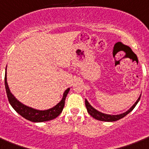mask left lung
Masks as SVG:
<instances>
[{"label": "left lung", "instance_id": "left-lung-1", "mask_svg": "<svg viewBox=\"0 0 149 149\" xmlns=\"http://www.w3.org/2000/svg\"><path fill=\"white\" fill-rule=\"evenodd\" d=\"M141 95V94L140 95L138 100L136 101V102H135L134 104L127 112L121 113V114H119V115H109V114H105V113H103L102 112H99L98 110H97L96 109L93 107L92 105H91L89 102H88V101L87 99H85V105H86V108H87V112L93 118H95V120H100V121H105V122H114V121H117V120H120V119H122L124 116H126L128 113H130L134 109V107L137 105L138 102L140 101Z\"/></svg>", "mask_w": 149, "mask_h": 149}]
</instances>
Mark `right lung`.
Segmentation results:
<instances>
[{
	"label": "right lung",
	"instance_id": "right-lung-1",
	"mask_svg": "<svg viewBox=\"0 0 149 149\" xmlns=\"http://www.w3.org/2000/svg\"><path fill=\"white\" fill-rule=\"evenodd\" d=\"M4 84H5L7 96L8 98L10 105L19 113V115L22 116L25 119H26L27 120H29V121L34 123L49 121V120H54L56 117H58L61 114V112L64 108L65 100V97H66L68 93L70 92V88H68L65 91L62 100L56 105H54V107L48 109L39 110L22 104L21 102H19V100L15 97L14 95H12V93L11 92L10 88L8 87V82H7V67L6 70H5Z\"/></svg>",
	"mask_w": 149,
	"mask_h": 149
}]
</instances>
